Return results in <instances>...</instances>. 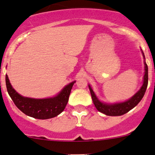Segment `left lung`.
Segmentation results:
<instances>
[{
	"instance_id": "obj_1",
	"label": "left lung",
	"mask_w": 155,
	"mask_h": 155,
	"mask_svg": "<svg viewBox=\"0 0 155 155\" xmlns=\"http://www.w3.org/2000/svg\"><path fill=\"white\" fill-rule=\"evenodd\" d=\"M142 54L144 58V68L145 72L144 76H143V84L140 90L128 100L124 101L121 102H114V103H107V102H104L100 101L95 94L94 91H93L92 87L90 84H88L89 90L91 91V98H92L93 102L95 105L96 108L101 113L107 115V116H121V115L125 114L127 112L129 111L130 110L134 108L143 99L145 93H146V88L148 86V66L146 63V59H145L144 53L143 50H141Z\"/></svg>"
}]
</instances>
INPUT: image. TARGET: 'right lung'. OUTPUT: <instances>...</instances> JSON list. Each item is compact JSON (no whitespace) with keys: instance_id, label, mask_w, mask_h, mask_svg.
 <instances>
[{"instance_id":"obj_1","label":"right lung","mask_w":155,"mask_h":155,"mask_svg":"<svg viewBox=\"0 0 155 155\" xmlns=\"http://www.w3.org/2000/svg\"><path fill=\"white\" fill-rule=\"evenodd\" d=\"M76 81L65 85L57 95L44 99H35L23 97L11 85L7 75H6V85L11 99L24 114L39 120H47L58 116L64 110L68 104L71 89Z\"/></svg>"}]
</instances>
